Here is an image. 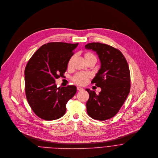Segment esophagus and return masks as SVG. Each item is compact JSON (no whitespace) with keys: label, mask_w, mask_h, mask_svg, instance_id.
I'll list each match as a JSON object with an SVG mask.
<instances>
[{"label":"esophagus","mask_w":158,"mask_h":158,"mask_svg":"<svg viewBox=\"0 0 158 158\" xmlns=\"http://www.w3.org/2000/svg\"><path fill=\"white\" fill-rule=\"evenodd\" d=\"M77 90H78V91H83V88H81V87H80V86H77Z\"/></svg>","instance_id":"obj_1"}]
</instances>
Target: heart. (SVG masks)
I'll return each mask as SVG.
<instances>
[{
	"mask_svg": "<svg viewBox=\"0 0 158 158\" xmlns=\"http://www.w3.org/2000/svg\"><path fill=\"white\" fill-rule=\"evenodd\" d=\"M85 57L86 60H87V62L91 59H96V57L95 56V55L91 52H87L85 53ZM73 59V57H71L70 58V59L68 61L67 63V67L69 68L71 67L72 65V60ZM91 77V75L90 73H84V72H78L77 73H76L72 78V80L77 85H85V84L87 83L88 80Z\"/></svg>",
	"mask_w": 158,
	"mask_h": 158,
	"instance_id": "obj_1",
	"label": "heart"
}]
</instances>
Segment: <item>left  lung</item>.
Masks as SVG:
<instances>
[{
  "label": "left lung",
  "instance_id": "obj_1",
  "mask_svg": "<svg viewBox=\"0 0 158 158\" xmlns=\"http://www.w3.org/2000/svg\"><path fill=\"white\" fill-rule=\"evenodd\" d=\"M85 48L96 52L101 60V69L91 83L101 91L86 89L89 98L86 102L87 113L92 118L105 121L116 114L125 102L131 88V75L128 64L118 49L101 43H90Z\"/></svg>",
  "mask_w": 158,
  "mask_h": 158
}]
</instances>
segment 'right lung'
Returning <instances> with one entry per match:
<instances>
[{
	"label": "right lung",
	"instance_id": "obj_1",
	"mask_svg": "<svg viewBox=\"0 0 158 158\" xmlns=\"http://www.w3.org/2000/svg\"><path fill=\"white\" fill-rule=\"evenodd\" d=\"M78 44L50 42L40 47L31 57L24 70L27 102L39 118H60L66 104L77 92L75 86L57 88L55 80L63 77L67 63Z\"/></svg>",
	"mask_w": 158,
	"mask_h": 158
}]
</instances>
